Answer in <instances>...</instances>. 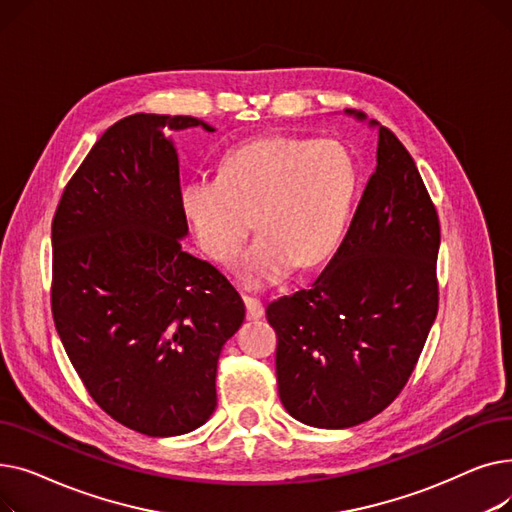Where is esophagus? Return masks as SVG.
Instances as JSON below:
<instances>
[{
  "label": "esophagus",
  "mask_w": 512,
  "mask_h": 512,
  "mask_svg": "<svg viewBox=\"0 0 512 512\" xmlns=\"http://www.w3.org/2000/svg\"><path fill=\"white\" fill-rule=\"evenodd\" d=\"M245 305H247V319H261L265 309H263V303L259 299H253V297H245Z\"/></svg>",
  "instance_id": "1"
}]
</instances>
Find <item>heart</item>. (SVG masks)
I'll use <instances>...</instances> for the list:
<instances>
[{"label":"heart","mask_w":512,"mask_h":512,"mask_svg":"<svg viewBox=\"0 0 512 512\" xmlns=\"http://www.w3.org/2000/svg\"><path fill=\"white\" fill-rule=\"evenodd\" d=\"M357 188L355 159L338 141L274 134L230 147L218 178L184 182L180 207L197 245L220 263L236 257L255 218L261 236L236 261V274L263 288L336 253Z\"/></svg>","instance_id":"1"}]
</instances>
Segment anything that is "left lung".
Masks as SVG:
<instances>
[{
	"label": "left lung",
	"mask_w": 512,
	"mask_h": 512,
	"mask_svg": "<svg viewBox=\"0 0 512 512\" xmlns=\"http://www.w3.org/2000/svg\"><path fill=\"white\" fill-rule=\"evenodd\" d=\"M378 130L371 174L342 245L309 290L267 305L276 375L297 421L344 429L382 413L405 388L438 313L440 222L413 157Z\"/></svg>",
	"instance_id": "8db88e82"
}]
</instances>
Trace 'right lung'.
Returning a JSON list of instances; mask_svg holds the SVG:
<instances>
[{"label":"right lung","mask_w":512,"mask_h":512,"mask_svg":"<svg viewBox=\"0 0 512 512\" xmlns=\"http://www.w3.org/2000/svg\"><path fill=\"white\" fill-rule=\"evenodd\" d=\"M209 124L134 114L103 132L51 224V309L97 405L153 438L188 434L218 407L215 371L245 303L182 249L188 224L168 130Z\"/></svg>","instance_id":"1"}]
</instances>
